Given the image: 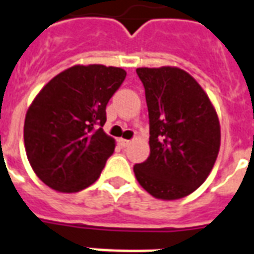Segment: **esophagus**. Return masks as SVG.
Masks as SVG:
<instances>
[{"label": "esophagus", "instance_id": "34e87169", "mask_svg": "<svg viewBox=\"0 0 254 254\" xmlns=\"http://www.w3.org/2000/svg\"><path fill=\"white\" fill-rule=\"evenodd\" d=\"M118 141H120V145H121L122 148H127V146L130 144V140H125V138H120Z\"/></svg>", "mask_w": 254, "mask_h": 254}]
</instances>
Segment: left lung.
Masks as SVG:
<instances>
[{
	"label": "left lung",
	"instance_id": "left-lung-1",
	"mask_svg": "<svg viewBox=\"0 0 254 254\" xmlns=\"http://www.w3.org/2000/svg\"><path fill=\"white\" fill-rule=\"evenodd\" d=\"M145 89L151 153L133 167L155 198L172 200L194 192L217 160L221 130L207 94L176 67L137 68Z\"/></svg>",
	"mask_w": 254,
	"mask_h": 254
}]
</instances>
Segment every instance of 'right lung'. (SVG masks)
Masks as SVG:
<instances>
[{
  "label": "right lung",
  "mask_w": 254,
  "mask_h": 254,
  "mask_svg": "<svg viewBox=\"0 0 254 254\" xmlns=\"http://www.w3.org/2000/svg\"><path fill=\"white\" fill-rule=\"evenodd\" d=\"M125 69L74 65L43 87L24 124V142L35 174L60 192H78L98 179L114 152L103 132L106 105L125 80Z\"/></svg>",
  "instance_id": "add662e5"
}]
</instances>
